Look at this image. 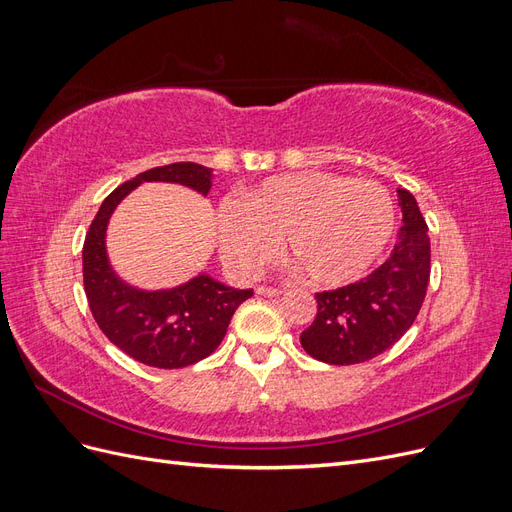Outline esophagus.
<instances>
[{"label":"esophagus","mask_w":512,"mask_h":512,"mask_svg":"<svg viewBox=\"0 0 512 512\" xmlns=\"http://www.w3.org/2000/svg\"><path fill=\"white\" fill-rule=\"evenodd\" d=\"M256 292L262 294V297H280V294H282L280 288H273V286H258Z\"/></svg>","instance_id":"obj_1"}]
</instances>
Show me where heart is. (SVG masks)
Instances as JSON below:
<instances>
[{"label": "heart", "instance_id": "obj_1", "mask_svg": "<svg viewBox=\"0 0 512 512\" xmlns=\"http://www.w3.org/2000/svg\"><path fill=\"white\" fill-rule=\"evenodd\" d=\"M393 228L395 205L384 185L324 170L271 177L218 211L220 252L237 275H258L286 241L290 260L322 286L361 277Z\"/></svg>", "mask_w": 512, "mask_h": 512}]
</instances>
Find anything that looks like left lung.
Returning <instances> with one entry per match:
<instances>
[{
  "label": "left lung",
  "instance_id": "left-lung-1",
  "mask_svg": "<svg viewBox=\"0 0 512 512\" xmlns=\"http://www.w3.org/2000/svg\"><path fill=\"white\" fill-rule=\"evenodd\" d=\"M404 224L391 256L356 284L316 292L318 314L301 333L303 350L329 365L365 363L399 342L427 294L431 250L416 198L397 190Z\"/></svg>",
  "mask_w": 512,
  "mask_h": 512
}]
</instances>
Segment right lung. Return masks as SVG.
<instances>
[{"label": "right lung", "mask_w": 512, "mask_h": 512, "mask_svg": "<svg viewBox=\"0 0 512 512\" xmlns=\"http://www.w3.org/2000/svg\"><path fill=\"white\" fill-rule=\"evenodd\" d=\"M211 168L175 162L145 170L104 198L83 245V284L100 331L134 361L160 369L188 367L222 344L235 309L254 290H237L211 275L168 290H141L119 280L106 256V226L115 207L145 181L181 183L203 196L211 190Z\"/></svg>", "instance_id": "1"}]
</instances>
